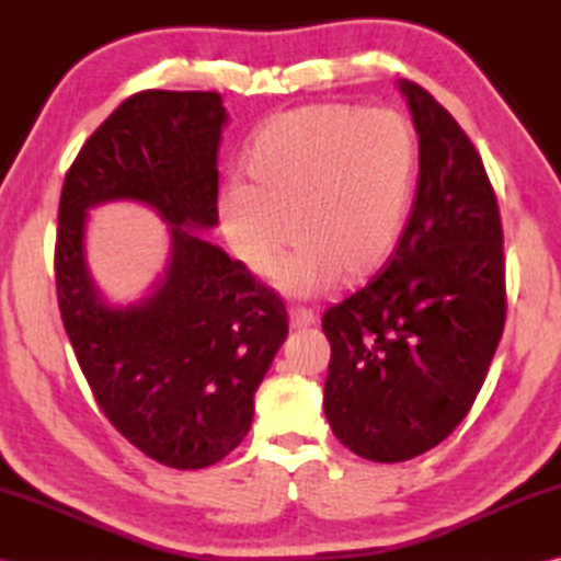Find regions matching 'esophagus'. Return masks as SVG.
<instances>
[{"label": "esophagus", "instance_id": "esophagus-1", "mask_svg": "<svg viewBox=\"0 0 561 561\" xmlns=\"http://www.w3.org/2000/svg\"><path fill=\"white\" fill-rule=\"evenodd\" d=\"M318 316L311 311V308H291L289 311V323L294 330H304V328H311L316 325Z\"/></svg>", "mask_w": 561, "mask_h": 561}]
</instances>
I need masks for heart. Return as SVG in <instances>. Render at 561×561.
<instances>
[{
    "label": "heart",
    "mask_w": 561,
    "mask_h": 561,
    "mask_svg": "<svg viewBox=\"0 0 561 561\" xmlns=\"http://www.w3.org/2000/svg\"><path fill=\"white\" fill-rule=\"evenodd\" d=\"M248 185L219 197L221 231L241 265L289 296L356 284L396 248L416 173V137L396 111L313 103L270 117L243 157Z\"/></svg>",
    "instance_id": "1"
}]
</instances>
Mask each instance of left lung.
I'll list each match as a JSON object with an SVG mask.
<instances>
[{"instance_id": "obj_1", "label": "left lung", "mask_w": 561, "mask_h": 561, "mask_svg": "<svg viewBox=\"0 0 561 561\" xmlns=\"http://www.w3.org/2000/svg\"><path fill=\"white\" fill-rule=\"evenodd\" d=\"M398 87L420 135L410 219L386 270L323 316L325 416L374 462L422 456L465 420L506 320L502 217L480 153L432 93Z\"/></svg>"}]
</instances>
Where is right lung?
<instances>
[{"label": "right lung", "instance_id": "1", "mask_svg": "<svg viewBox=\"0 0 561 561\" xmlns=\"http://www.w3.org/2000/svg\"><path fill=\"white\" fill-rule=\"evenodd\" d=\"M214 91H141L111 113L67 171L55 282L91 392L129 444L165 468L199 470L241 444L253 398L287 340L272 289L202 231L219 224ZM133 198L170 224V262L139 302L102 299L85 262L88 209Z\"/></svg>", "mask_w": 561, "mask_h": 561}]
</instances>
